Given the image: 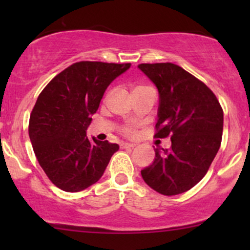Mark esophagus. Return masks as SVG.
Returning a JSON list of instances; mask_svg holds the SVG:
<instances>
[{
  "instance_id": "1",
  "label": "esophagus",
  "mask_w": 250,
  "mask_h": 250,
  "mask_svg": "<svg viewBox=\"0 0 250 250\" xmlns=\"http://www.w3.org/2000/svg\"><path fill=\"white\" fill-rule=\"evenodd\" d=\"M135 146H136V143H123L122 145V148H125V149H127V148H134Z\"/></svg>"
}]
</instances>
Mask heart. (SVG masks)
I'll list each match as a JSON object with an SVG mask.
<instances>
[{
	"mask_svg": "<svg viewBox=\"0 0 250 250\" xmlns=\"http://www.w3.org/2000/svg\"><path fill=\"white\" fill-rule=\"evenodd\" d=\"M125 134H129V135L133 134V133H134L133 127H125Z\"/></svg>",
	"mask_w": 250,
	"mask_h": 250,
	"instance_id": "obj_1",
	"label": "heart"
}]
</instances>
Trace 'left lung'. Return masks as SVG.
Returning <instances> with one entry per match:
<instances>
[{
	"label": "left lung",
	"mask_w": 250,
	"mask_h": 250,
	"mask_svg": "<svg viewBox=\"0 0 250 250\" xmlns=\"http://www.w3.org/2000/svg\"><path fill=\"white\" fill-rule=\"evenodd\" d=\"M139 69L159 91L157 133L170 135L171 148H155L154 162L141 170L145 182L167 196L182 194L207 174L221 146L223 111L207 85L173 63H142Z\"/></svg>",
	"instance_id": "1"
}]
</instances>
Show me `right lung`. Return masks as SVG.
Segmentation results:
<instances>
[{"label":"right lung","instance_id":"add662e5","mask_svg":"<svg viewBox=\"0 0 250 250\" xmlns=\"http://www.w3.org/2000/svg\"><path fill=\"white\" fill-rule=\"evenodd\" d=\"M130 63L77 62L48 83L31 111L29 137L37 161L57 188L76 193L102 177L119 145L89 139L87 129L111 82Z\"/></svg>","mask_w":250,"mask_h":250}]
</instances>
